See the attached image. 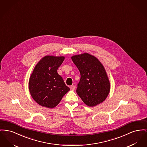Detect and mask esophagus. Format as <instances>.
<instances>
[{"instance_id": "34e87169", "label": "esophagus", "mask_w": 147, "mask_h": 147, "mask_svg": "<svg viewBox=\"0 0 147 147\" xmlns=\"http://www.w3.org/2000/svg\"><path fill=\"white\" fill-rule=\"evenodd\" d=\"M70 89L71 90L74 91L75 90V89H76V87H75L74 86H70Z\"/></svg>"}]
</instances>
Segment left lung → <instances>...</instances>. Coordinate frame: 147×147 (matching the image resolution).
<instances>
[{
	"mask_svg": "<svg viewBox=\"0 0 147 147\" xmlns=\"http://www.w3.org/2000/svg\"><path fill=\"white\" fill-rule=\"evenodd\" d=\"M71 59L80 74L77 94L89 107L103 102L110 91L109 81L103 65L88 53L73 56Z\"/></svg>",
	"mask_w": 147,
	"mask_h": 147,
	"instance_id": "left-lung-1",
	"label": "left lung"
}]
</instances>
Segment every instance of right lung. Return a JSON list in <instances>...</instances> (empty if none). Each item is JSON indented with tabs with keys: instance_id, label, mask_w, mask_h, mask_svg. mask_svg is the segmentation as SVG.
Listing matches in <instances>:
<instances>
[{
	"instance_id": "obj_1",
	"label": "right lung",
	"mask_w": 147,
	"mask_h": 147,
	"mask_svg": "<svg viewBox=\"0 0 147 147\" xmlns=\"http://www.w3.org/2000/svg\"><path fill=\"white\" fill-rule=\"evenodd\" d=\"M64 59L63 57H44L36 64L30 77V93L35 101L43 107H56L70 90L57 72Z\"/></svg>"
}]
</instances>
